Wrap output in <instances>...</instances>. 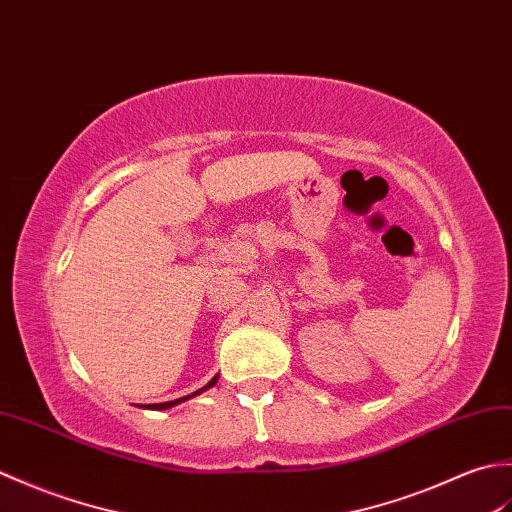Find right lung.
I'll return each mask as SVG.
<instances>
[{"mask_svg": "<svg viewBox=\"0 0 512 512\" xmlns=\"http://www.w3.org/2000/svg\"><path fill=\"white\" fill-rule=\"evenodd\" d=\"M219 381V374L214 379H210V383L208 385H203L201 390H197V392H192V394H188V396H181V399H175V401H166V403H153V405H149V410H168V407H173V405H177V403H184V401H188V399H192V396H197V394H201V392H206L208 388H212L214 383Z\"/></svg>", "mask_w": 512, "mask_h": 512, "instance_id": "1", "label": "right lung"}]
</instances>
